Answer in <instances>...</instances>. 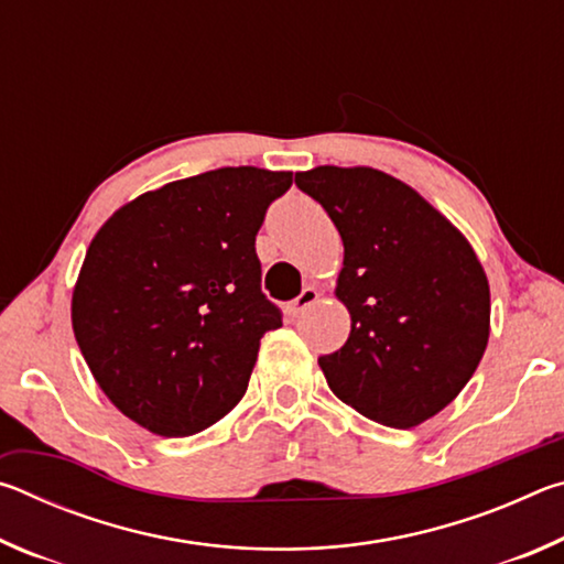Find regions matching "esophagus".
Returning <instances> with one entry per match:
<instances>
[{"label":"esophagus","mask_w":564,"mask_h":564,"mask_svg":"<svg viewBox=\"0 0 564 564\" xmlns=\"http://www.w3.org/2000/svg\"><path fill=\"white\" fill-rule=\"evenodd\" d=\"M316 301H318V291L313 289V285H305L299 299L291 301V313H293V316H299V313H303L305 308H311V305Z\"/></svg>","instance_id":"34e87169"}]
</instances>
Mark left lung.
<instances>
[{"instance_id":"1","label":"left lung","mask_w":564,"mask_h":564,"mask_svg":"<svg viewBox=\"0 0 564 564\" xmlns=\"http://www.w3.org/2000/svg\"><path fill=\"white\" fill-rule=\"evenodd\" d=\"M295 186L343 238L336 295L350 313L321 370L343 403L413 427L473 378L490 336V285L473 246L423 196L378 169L318 166Z\"/></svg>"}]
</instances>
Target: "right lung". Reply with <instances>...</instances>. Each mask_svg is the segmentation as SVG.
Masks as SVG:
<instances>
[{
  "mask_svg": "<svg viewBox=\"0 0 564 564\" xmlns=\"http://www.w3.org/2000/svg\"><path fill=\"white\" fill-rule=\"evenodd\" d=\"M291 171L224 166L133 198L99 228L72 326L99 388L164 437L206 431L243 398L263 333L256 234Z\"/></svg>",
  "mask_w": 564,
  "mask_h": 564,
  "instance_id": "right-lung-1",
  "label": "right lung"
}]
</instances>
